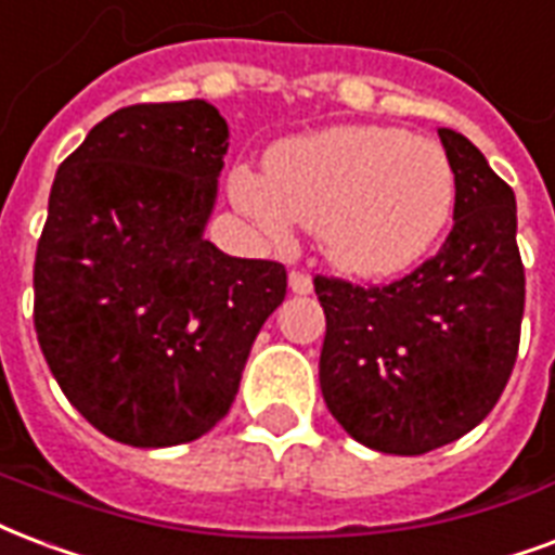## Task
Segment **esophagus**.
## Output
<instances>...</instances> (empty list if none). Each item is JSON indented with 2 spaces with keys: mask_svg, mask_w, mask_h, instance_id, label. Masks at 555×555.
Returning a JSON list of instances; mask_svg holds the SVG:
<instances>
[{
  "mask_svg": "<svg viewBox=\"0 0 555 555\" xmlns=\"http://www.w3.org/2000/svg\"><path fill=\"white\" fill-rule=\"evenodd\" d=\"M287 285H291V291L299 296H306L314 291V282H311V276L308 273H302V270H291V276H287Z\"/></svg>",
  "mask_w": 555,
  "mask_h": 555,
  "instance_id": "1",
  "label": "esophagus"
}]
</instances>
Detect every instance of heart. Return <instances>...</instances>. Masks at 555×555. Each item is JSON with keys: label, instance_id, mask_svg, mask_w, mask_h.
<instances>
[{"label": "heart", "instance_id": "heart-1", "mask_svg": "<svg viewBox=\"0 0 555 555\" xmlns=\"http://www.w3.org/2000/svg\"><path fill=\"white\" fill-rule=\"evenodd\" d=\"M232 201L273 238L314 227L323 259L361 279L413 268L446 230L454 171L446 151L378 125H344L279 142L268 175L238 168Z\"/></svg>", "mask_w": 555, "mask_h": 555}]
</instances>
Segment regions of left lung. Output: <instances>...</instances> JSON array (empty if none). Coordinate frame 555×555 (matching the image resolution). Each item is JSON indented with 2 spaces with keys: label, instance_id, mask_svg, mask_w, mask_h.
Masks as SVG:
<instances>
[{
  "label": "left lung",
  "instance_id": "obj_1",
  "mask_svg": "<svg viewBox=\"0 0 555 555\" xmlns=\"http://www.w3.org/2000/svg\"><path fill=\"white\" fill-rule=\"evenodd\" d=\"M454 171V227L434 259L384 287L314 279L325 311L320 390L380 454H428L477 428L521 340L515 194L463 133L439 127Z\"/></svg>",
  "mask_w": 555,
  "mask_h": 555
}]
</instances>
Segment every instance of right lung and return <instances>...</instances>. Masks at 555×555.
<instances>
[{
    "mask_svg": "<svg viewBox=\"0 0 555 555\" xmlns=\"http://www.w3.org/2000/svg\"><path fill=\"white\" fill-rule=\"evenodd\" d=\"M230 127L209 101L116 109L63 159L34 261V328L72 408L133 448L183 446L230 413L276 261L203 238Z\"/></svg>",
    "mask_w": 555,
    "mask_h": 555,
    "instance_id": "right-lung-1",
    "label": "right lung"
}]
</instances>
